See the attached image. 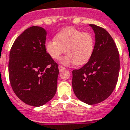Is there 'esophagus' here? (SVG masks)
Wrapping results in <instances>:
<instances>
[{
  "label": "esophagus",
  "instance_id": "34e87169",
  "mask_svg": "<svg viewBox=\"0 0 130 130\" xmlns=\"http://www.w3.org/2000/svg\"><path fill=\"white\" fill-rule=\"evenodd\" d=\"M58 70H59L60 72H62V71H63L64 70H65V68H64V67L61 66V65H59V66H58Z\"/></svg>",
  "mask_w": 130,
  "mask_h": 130
}]
</instances>
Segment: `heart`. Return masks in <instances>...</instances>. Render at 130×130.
Returning <instances> with one entry per match:
<instances>
[{"label": "heart", "mask_w": 130, "mask_h": 130, "mask_svg": "<svg viewBox=\"0 0 130 130\" xmlns=\"http://www.w3.org/2000/svg\"><path fill=\"white\" fill-rule=\"evenodd\" d=\"M94 47L93 36L89 32L68 27L63 29L45 43L46 52L53 59H58L65 52L60 62L65 65H82L90 59Z\"/></svg>", "instance_id": "b5f03b06"}]
</instances>
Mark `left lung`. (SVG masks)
<instances>
[{
	"instance_id": "1",
	"label": "left lung",
	"mask_w": 130,
	"mask_h": 130,
	"mask_svg": "<svg viewBox=\"0 0 130 130\" xmlns=\"http://www.w3.org/2000/svg\"><path fill=\"white\" fill-rule=\"evenodd\" d=\"M95 34L94 51L89 61L72 72L75 95L85 103H99L111 95L116 87L120 70L118 49L107 31L90 24Z\"/></svg>"
}]
</instances>
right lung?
Wrapping results in <instances>:
<instances>
[{"label": "right lung", "mask_w": 130, "mask_h": 130, "mask_svg": "<svg viewBox=\"0 0 130 130\" xmlns=\"http://www.w3.org/2000/svg\"><path fill=\"white\" fill-rule=\"evenodd\" d=\"M46 31L33 26L14 41L9 53V77L12 89L25 103L43 105L54 96L59 70L45 49Z\"/></svg>", "instance_id": "add662e5"}]
</instances>
